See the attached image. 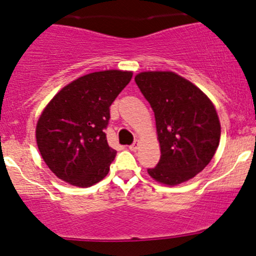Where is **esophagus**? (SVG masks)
Listing matches in <instances>:
<instances>
[{
  "label": "esophagus",
  "mask_w": 256,
  "mask_h": 256,
  "mask_svg": "<svg viewBox=\"0 0 256 256\" xmlns=\"http://www.w3.org/2000/svg\"><path fill=\"white\" fill-rule=\"evenodd\" d=\"M138 147H140V141H134V143H132V144H131L130 146V147H128V148H130V150H138Z\"/></svg>",
  "instance_id": "1"
}]
</instances>
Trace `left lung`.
I'll list each match as a JSON object with an SVG mask.
<instances>
[{
	"label": "left lung",
	"mask_w": 256,
	"mask_h": 256,
	"mask_svg": "<svg viewBox=\"0 0 256 256\" xmlns=\"http://www.w3.org/2000/svg\"><path fill=\"white\" fill-rule=\"evenodd\" d=\"M134 81L154 112L162 153L148 174L165 186L193 178L218 147L221 125L215 106L199 87L174 72H142Z\"/></svg>",
	"instance_id": "left-lung-1"
}]
</instances>
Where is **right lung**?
<instances>
[{"instance_id": "1", "label": "right lung", "mask_w": 256, "mask_h": 256, "mask_svg": "<svg viewBox=\"0 0 256 256\" xmlns=\"http://www.w3.org/2000/svg\"><path fill=\"white\" fill-rule=\"evenodd\" d=\"M131 78L128 70L90 72L64 86L44 106L36 124V143L62 181L91 187L109 172L116 154L104 132L109 106Z\"/></svg>"}]
</instances>
